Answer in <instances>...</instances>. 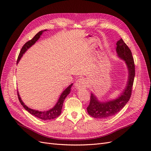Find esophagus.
<instances>
[{
	"mask_svg": "<svg viewBox=\"0 0 151 151\" xmlns=\"http://www.w3.org/2000/svg\"><path fill=\"white\" fill-rule=\"evenodd\" d=\"M74 86H75V88L78 90L85 88L87 86L86 80L84 78H80L79 79H77V81L76 82Z\"/></svg>",
	"mask_w": 151,
	"mask_h": 151,
	"instance_id": "1",
	"label": "esophagus"
}]
</instances>
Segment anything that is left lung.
Here are the masks:
<instances>
[{
	"mask_svg": "<svg viewBox=\"0 0 151 151\" xmlns=\"http://www.w3.org/2000/svg\"><path fill=\"white\" fill-rule=\"evenodd\" d=\"M117 56L125 62L129 72L128 80L125 89L116 98L101 101L96 96L91 94V100L87 111L89 115L96 118H106L115 115L124 107L129 101L132 94L135 77L134 58L129 47L121 38L116 42Z\"/></svg>",
	"mask_w": 151,
	"mask_h": 151,
	"instance_id": "8db88e82",
	"label": "left lung"
}]
</instances>
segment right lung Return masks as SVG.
I'll return each mask as SVG.
<instances>
[{"mask_svg": "<svg viewBox=\"0 0 151 151\" xmlns=\"http://www.w3.org/2000/svg\"><path fill=\"white\" fill-rule=\"evenodd\" d=\"M47 31V29L42 30V31L38 32V33L34 36L33 39H31V40L28 41V42H26L23 45V47H22V48L21 50L20 53L19 54V56H18L17 63L19 62L20 59L21 58L22 55H23V54L27 51V50H28V49H29L32 46V45H33L36 42H37L38 39L40 38V36L42 35V33L44 31ZM72 85H73V84H71L70 85L68 86L64 91H63L62 93L60 96V97H59V98L58 99V101L57 102L53 108H52L51 109H48V110H47V111H38V110H36V109H31V108L28 107L23 103V101H22V99L19 96V94L17 92L18 98H19V101H20L21 104L22 105V106L24 107V108L26 109V110H27L30 114H31L32 115H34L35 116L37 117L38 118H40V119L44 120H52V119H54V118L58 117L61 114L63 101H64V100H65V98L67 96V95L70 93V90H71V88H72Z\"/></svg>", "mask_w": 151, "mask_h": 151, "instance_id": "right-lung-1", "label": "right lung"}]
</instances>
